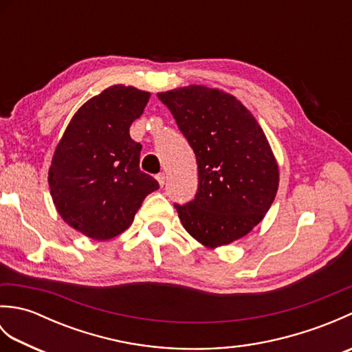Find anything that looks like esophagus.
I'll return each instance as SVG.
<instances>
[{
	"label": "esophagus",
	"mask_w": 352,
	"mask_h": 352,
	"mask_svg": "<svg viewBox=\"0 0 352 352\" xmlns=\"http://www.w3.org/2000/svg\"><path fill=\"white\" fill-rule=\"evenodd\" d=\"M155 178H157V182H159V184L163 188L164 182H166V175H164V172H160V174H157Z\"/></svg>",
	"instance_id": "1"
}]
</instances>
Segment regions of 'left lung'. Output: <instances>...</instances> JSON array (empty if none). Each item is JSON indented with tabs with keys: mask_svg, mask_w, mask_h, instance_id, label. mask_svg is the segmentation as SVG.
Masks as SVG:
<instances>
[{
	"mask_svg": "<svg viewBox=\"0 0 352 352\" xmlns=\"http://www.w3.org/2000/svg\"><path fill=\"white\" fill-rule=\"evenodd\" d=\"M198 163V192L175 204L186 231L207 248L246 236L278 190V164L263 130L236 96L201 85L157 94Z\"/></svg>",
	"mask_w": 352,
	"mask_h": 352,
	"instance_id": "1",
	"label": "left lung"
}]
</instances>
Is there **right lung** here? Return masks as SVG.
I'll return each instance as SVG.
<instances>
[{
	"instance_id": "right-lung-1",
	"label": "right lung",
	"mask_w": 352,
	"mask_h": 352,
	"mask_svg": "<svg viewBox=\"0 0 352 352\" xmlns=\"http://www.w3.org/2000/svg\"><path fill=\"white\" fill-rule=\"evenodd\" d=\"M151 94L115 85L81 106L56 146L50 192L62 219L94 241L129 228L146 195L159 189L139 169L142 145L130 126Z\"/></svg>"
}]
</instances>
